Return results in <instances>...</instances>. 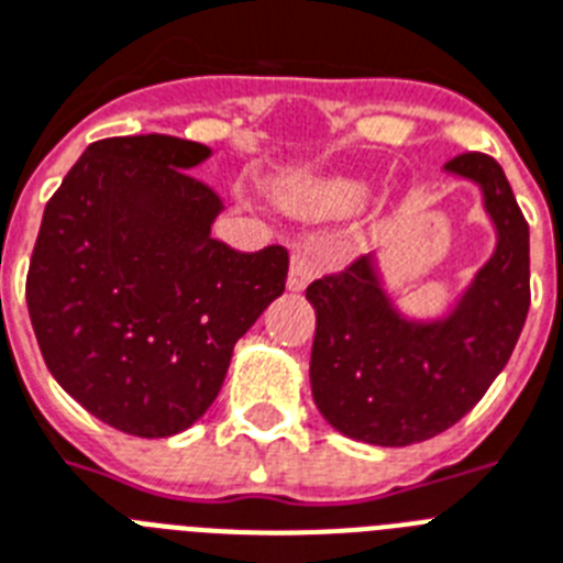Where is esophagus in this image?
<instances>
[{
  "instance_id": "esophagus-1",
  "label": "esophagus",
  "mask_w": 563,
  "mask_h": 563,
  "mask_svg": "<svg viewBox=\"0 0 563 563\" xmlns=\"http://www.w3.org/2000/svg\"><path fill=\"white\" fill-rule=\"evenodd\" d=\"M321 272V260L314 249H297L289 266V291H303Z\"/></svg>"
}]
</instances>
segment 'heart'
Returning a JSON list of instances; mask_svg holds the SVG:
<instances>
[{"mask_svg":"<svg viewBox=\"0 0 563 563\" xmlns=\"http://www.w3.org/2000/svg\"><path fill=\"white\" fill-rule=\"evenodd\" d=\"M361 199H364V185L338 178V181H327V185L300 196L297 208L303 213H312V217H332V213H344V210L355 208Z\"/></svg>","mask_w":563,"mask_h":563,"instance_id":"obj_1","label":"heart"}]
</instances>
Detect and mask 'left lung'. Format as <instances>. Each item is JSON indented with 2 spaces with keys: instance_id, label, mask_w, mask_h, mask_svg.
<instances>
[{
  "instance_id": "8db88e82",
  "label": "left lung",
  "mask_w": 563,
  "mask_h": 563,
  "mask_svg": "<svg viewBox=\"0 0 563 563\" xmlns=\"http://www.w3.org/2000/svg\"><path fill=\"white\" fill-rule=\"evenodd\" d=\"M448 173L483 190L497 249L445 321H405L358 257L309 283L314 306L312 396L332 428L358 442L413 445L448 431L506 367L529 312V225L504 167L463 153Z\"/></svg>"
}]
</instances>
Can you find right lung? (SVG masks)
I'll list each match as a JSON object with an SVG mask.
<instances>
[{"instance_id":"obj_1","label":"right lung","mask_w":563,"mask_h":563,"mask_svg":"<svg viewBox=\"0 0 563 563\" xmlns=\"http://www.w3.org/2000/svg\"><path fill=\"white\" fill-rule=\"evenodd\" d=\"M176 135L95 141L48 199L25 300L57 385L132 437H173L213 405L234 344L286 289L289 251L210 236L222 199Z\"/></svg>"}]
</instances>
